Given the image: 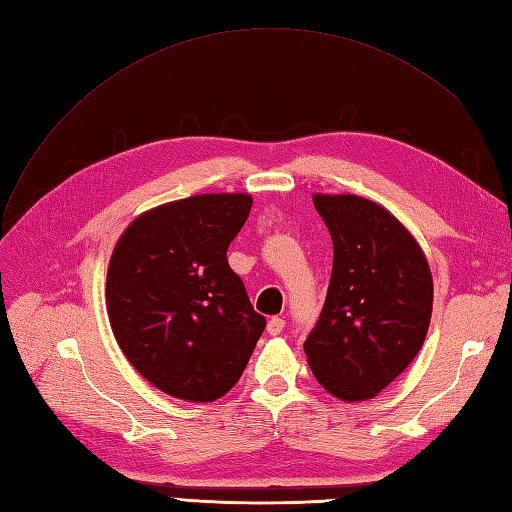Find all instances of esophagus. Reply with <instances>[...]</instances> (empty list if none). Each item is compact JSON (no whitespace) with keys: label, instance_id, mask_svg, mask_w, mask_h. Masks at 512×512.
I'll return each instance as SVG.
<instances>
[{"label":"esophagus","instance_id":"esophagus-1","mask_svg":"<svg viewBox=\"0 0 512 512\" xmlns=\"http://www.w3.org/2000/svg\"><path fill=\"white\" fill-rule=\"evenodd\" d=\"M284 318H277V316H273L269 322H267V331H269V335H280L282 331H284Z\"/></svg>","mask_w":512,"mask_h":512}]
</instances>
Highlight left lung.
<instances>
[{
    "label": "left lung",
    "mask_w": 512,
    "mask_h": 512,
    "mask_svg": "<svg viewBox=\"0 0 512 512\" xmlns=\"http://www.w3.org/2000/svg\"><path fill=\"white\" fill-rule=\"evenodd\" d=\"M333 239L327 299L303 350L342 401L386 389L421 350L431 320L427 258L395 215L354 194H314Z\"/></svg>",
    "instance_id": "8db88e82"
}]
</instances>
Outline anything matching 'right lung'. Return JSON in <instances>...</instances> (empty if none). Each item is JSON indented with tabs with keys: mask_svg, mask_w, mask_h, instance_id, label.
Listing matches in <instances>:
<instances>
[{
	"mask_svg": "<svg viewBox=\"0 0 512 512\" xmlns=\"http://www.w3.org/2000/svg\"><path fill=\"white\" fill-rule=\"evenodd\" d=\"M250 209V194L181 198L138 215L115 245L111 329L138 374L168 395H226L267 327L226 258Z\"/></svg>",
	"mask_w": 512,
	"mask_h": 512,
	"instance_id": "add662e5",
	"label": "right lung"
}]
</instances>
